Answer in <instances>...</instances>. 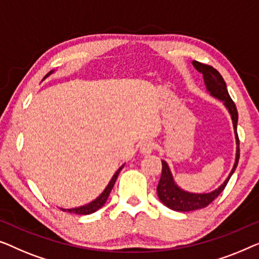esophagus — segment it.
<instances>
[{"instance_id": "obj_1", "label": "esophagus", "mask_w": 259, "mask_h": 259, "mask_svg": "<svg viewBox=\"0 0 259 259\" xmlns=\"http://www.w3.org/2000/svg\"><path fill=\"white\" fill-rule=\"evenodd\" d=\"M154 151V143L151 141H144L140 145V152L142 155H150Z\"/></svg>"}]
</instances>
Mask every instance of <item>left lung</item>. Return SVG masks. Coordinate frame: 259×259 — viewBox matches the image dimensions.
<instances>
[{"instance_id":"1","label":"left lung","mask_w":259,"mask_h":259,"mask_svg":"<svg viewBox=\"0 0 259 259\" xmlns=\"http://www.w3.org/2000/svg\"><path fill=\"white\" fill-rule=\"evenodd\" d=\"M196 70H198L203 75L204 83H205L206 90L209 92L211 96L223 102L225 108L228 109L229 114L231 116L232 119V125H234L235 131V137H236V144H237V150H236V159L235 164L232 167L231 172L229 174L227 180L224 181V183L221 185L220 188L216 190L207 192V194H194V192H188L181 189L178 185L175 183L172 174H171L170 167L167 165L165 161H162V175L161 180L158 182L157 185V195L159 201H161L165 206L169 207L171 210L180 211V212H185V211H194L198 209H203L209 205L210 203L214 201L222 191L224 190V188L227 187L229 180L232 176V174L235 172L236 167L238 164L239 159V140L237 135V122H238V112L237 108L234 101L231 100L230 95L228 93L227 84H225L223 77L218 72L216 69L211 65L203 64L201 62L194 61L192 62Z\"/></svg>"}]
</instances>
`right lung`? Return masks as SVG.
<instances>
[{"label":"right lung","instance_id":"right-lung-1","mask_svg":"<svg viewBox=\"0 0 259 259\" xmlns=\"http://www.w3.org/2000/svg\"><path fill=\"white\" fill-rule=\"evenodd\" d=\"M52 74H53V70L50 71L49 74H47L45 78H47L49 75H52ZM123 166H124V164H123L117 171H116L115 175L112 176V178L110 180V182H109V184L107 185V188L104 189V191L102 192V194L98 196L96 199H94L93 202H90L89 204H85V205H83V206L74 207V209H61V210L62 211H67V212H70V213H76V214H90V213L95 212V211H97L98 209H101V207L105 204V202H107L109 195H110L111 189L114 188L115 182H116V180H117L119 171L123 169Z\"/></svg>","mask_w":259,"mask_h":259}]
</instances>
